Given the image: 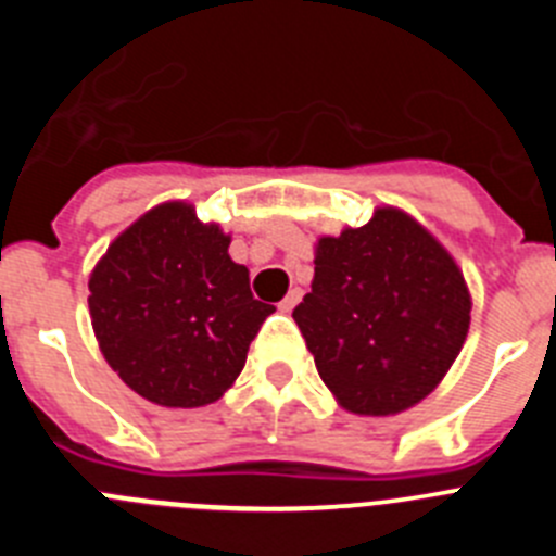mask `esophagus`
Wrapping results in <instances>:
<instances>
[{"label": "esophagus", "mask_w": 556, "mask_h": 556, "mask_svg": "<svg viewBox=\"0 0 556 556\" xmlns=\"http://www.w3.org/2000/svg\"><path fill=\"white\" fill-rule=\"evenodd\" d=\"M301 298H303V289H298V287L289 289L287 298H283V301L278 303V308H281V312H292V308L298 306V301H301Z\"/></svg>", "instance_id": "34e87169"}]
</instances>
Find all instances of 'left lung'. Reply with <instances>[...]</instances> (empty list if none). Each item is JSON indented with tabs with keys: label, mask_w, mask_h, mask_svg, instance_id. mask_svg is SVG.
I'll use <instances>...</instances> for the list:
<instances>
[{
	"label": "left lung",
	"mask_w": 556,
	"mask_h": 556,
	"mask_svg": "<svg viewBox=\"0 0 556 556\" xmlns=\"http://www.w3.org/2000/svg\"><path fill=\"white\" fill-rule=\"evenodd\" d=\"M470 292L448 250L406 211L320 236L312 292L292 312L317 372L353 415L420 404L470 328Z\"/></svg>",
	"instance_id": "obj_1"
}]
</instances>
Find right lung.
<instances>
[{
  "label": "right lung",
  "instance_id": "1",
  "mask_svg": "<svg viewBox=\"0 0 556 556\" xmlns=\"http://www.w3.org/2000/svg\"><path fill=\"white\" fill-rule=\"evenodd\" d=\"M228 244L217 223L172 200L122 230L88 278L102 356L152 404L194 409L223 397L275 312L255 301Z\"/></svg>",
  "mask_w": 556,
  "mask_h": 556
}]
</instances>
